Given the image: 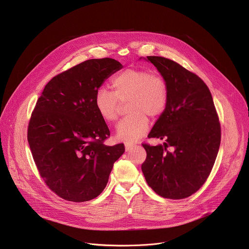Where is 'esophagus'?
Segmentation results:
<instances>
[{"label":"esophagus","mask_w":249,"mask_h":249,"mask_svg":"<svg viewBox=\"0 0 249 249\" xmlns=\"http://www.w3.org/2000/svg\"><path fill=\"white\" fill-rule=\"evenodd\" d=\"M133 148H134V145H131V144H128V143L125 144V151H126V152L131 151Z\"/></svg>","instance_id":"34e87169"}]
</instances>
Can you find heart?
<instances>
[{"label": "heart", "instance_id": "obj_1", "mask_svg": "<svg viewBox=\"0 0 249 249\" xmlns=\"http://www.w3.org/2000/svg\"><path fill=\"white\" fill-rule=\"evenodd\" d=\"M113 91L99 88L94 96V105L105 122H113L118 117L119 101L127 100L129 114L115 128L116 139L133 143L143 137L150 126L149 119L158 118L164 111L168 100L165 80L147 69H126L112 79Z\"/></svg>", "mask_w": 249, "mask_h": 249}]
</instances>
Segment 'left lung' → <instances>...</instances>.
<instances>
[{
  "instance_id": "left-lung-1",
  "label": "left lung",
  "mask_w": 249,
  "mask_h": 249,
  "mask_svg": "<svg viewBox=\"0 0 249 249\" xmlns=\"http://www.w3.org/2000/svg\"><path fill=\"white\" fill-rule=\"evenodd\" d=\"M144 59L165 80L168 100L148 136L163 144L143 145L147 159L142 171L158 195L183 199L199 190L215 163L221 143L219 117L208 87L198 76L163 57ZM169 146L173 151L167 150Z\"/></svg>"
}]
</instances>
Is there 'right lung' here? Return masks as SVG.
Returning <instances> with one entry per match:
<instances>
[{
	"label": "right lung",
	"mask_w": 249,
	"mask_h": 249,
	"mask_svg": "<svg viewBox=\"0 0 249 249\" xmlns=\"http://www.w3.org/2000/svg\"><path fill=\"white\" fill-rule=\"evenodd\" d=\"M122 68L111 58L85 61L54 77L35 105L29 148L46 185L65 200L97 197L125 151L102 144L110 132L94 105L96 90Z\"/></svg>",
	"instance_id": "1"
}]
</instances>
